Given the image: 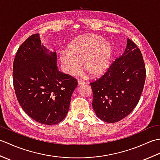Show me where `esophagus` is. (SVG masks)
Listing matches in <instances>:
<instances>
[{"label": "esophagus", "mask_w": 160, "mask_h": 160, "mask_svg": "<svg viewBox=\"0 0 160 160\" xmlns=\"http://www.w3.org/2000/svg\"><path fill=\"white\" fill-rule=\"evenodd\" d=\"M78 85L80 86V85H84V84H85L86 82H84V81H82V80H78Z\"/></svg>", "instance_id": "esophagus-1"}]
</instances>
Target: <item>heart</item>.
Listing matches in <instances>:
<instances>
[{
  "mask_svg": "<svg viewBox=\"0 0 160 160\" xmlns=\"http://www.w3.org/2000/svg\"><path fill=\"white\" fill-rule=\"evenodd\" d=\"M113 56V47L108 40L96 34H85L75 38L67 47V53L60 56L64 72L76 76L81 64L91 76H101L108 70Z\"/></svg>",
  "mask_w": 160,
  "mask_h": 160,
  "instance_id": "b5f03b06",
  "label": "heart"
}]
</instances>
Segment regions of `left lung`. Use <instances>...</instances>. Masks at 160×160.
<instances>
[{
	"label": "left lung",
	"instance_id": "1",
	"mask_svg": "<svg viewBox=\"0 0 160 160\" xmlns=\"http://www.w3.org/2000/svg\"><path fill=\"white\" fill-rule=\"evenodd\" d=\"M145 64L140 50L127 38L122 56L96 82L92 106L97 116L108 123L121 120L136 107L145 82Z\"/></svg>",
	"mask_w": 160,
	"mask_h": 160
}]
</instances>
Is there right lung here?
Wrapping results in <instances>:
<instances>
[{
  "instance_id": "1",
  "label": "right lung",
  "mask_w": 160,
  "mask_h": 160,
  "mask_svg": "<svg viewBox=\"0 0 160 160\" xmlns=\"http://www.w3.org/2000/svg\"><path fill=\"white\" fill-rule=\"evenodd\" d=\"M13 82L22 110L40 124H58L65 118L77 80L58 69L56 52L33 34L17 51L13 64Z\"/></svg>"
}]
</instances>
